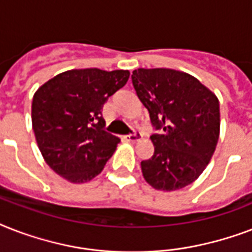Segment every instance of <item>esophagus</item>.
<instances>
[{
  "label": "esophagus",
  "mask_w": 252,
  "mask_h": 252,
  "mask_svg": "<svg viewBox=\"0 0 252 252\" xmlns=\"http://www.w3.org/2000/svg\"><path fill=\"white\" fill-rule=\"evenodd\" d=\"M124 138H126L128 142H136L138 141V138H140V133H138V132H133V133L128 134V136H126Z\"/></svg>",
  "instance_id": "esophagus-1"
}]
</instances>
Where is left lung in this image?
I'll list each match as a JSON object with an SVG mask.
<instances>
[{"mask_svg": "<svg viewBox=\"0 0 252 252\" xmlns=\"http://www.w3.org/2000/svg\"><path fill=\"white\" fill-rule=\"evenodd\" d=\"M132 84L159 133L150 136L152 158L141 162L145 180L159 191L195 182L215 153L220 136V103L191 74L174 69L140 68Z\"/></svg>", "mask_w": 252, "mask_h": 252, "instance_id": "left-lung-1", "label": "left lung"}]
</instances>
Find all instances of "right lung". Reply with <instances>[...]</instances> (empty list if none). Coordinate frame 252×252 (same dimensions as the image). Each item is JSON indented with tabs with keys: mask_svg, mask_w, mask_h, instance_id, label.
I'll return each mask as SVG.
<instances>
[{
	"mask_svg": "<svg viewBox=\"0 0 252 252\" xmlns=\"http://www.w3.org/2000/svg\"><path fill=\"white\" fill-rule=\"evenodd\" d=\"M128 78V70L73 69L37 89L32 129L41 156L56 174L85 183L102 172L120 142L103 128V104Z\"/></svg>",
	"mask_w": 252,
	"mask_h": 252,
	"instance_id": "add662e5",
	"label": "right lung"
}]
</instances>
